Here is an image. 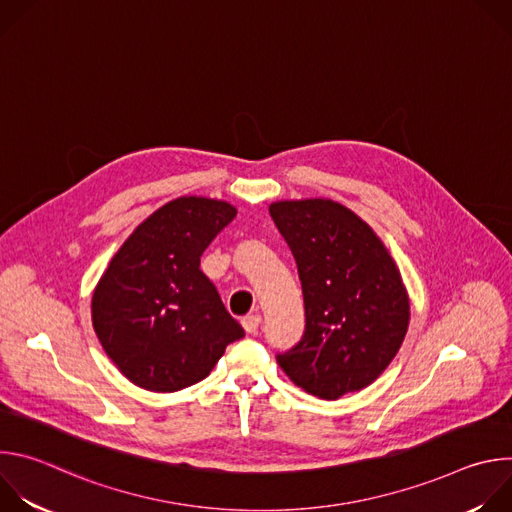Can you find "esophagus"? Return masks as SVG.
<instances>
[{"mask_svg":"<svg viewBox=\"0 0 512 512\" xmlns=\"http://www.w3.org/2000/svg\"><path fill=\"white\" fill-rule=\"evenodd\" d=\"M261 326V316L259 314H249L243 318V328L249 332V334H255Z\"/></svg>","mask_w":512,"mask_h":512,"instance_id":"obj_1","label":"esophagus"}]
</instances>
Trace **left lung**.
Wrapping results in <instances>:
<instances>
[{
    "label": "left lung",
    "mask_w": 512,
    "mask_h": 512,
    "mask_svg": "<svg viewBox=\"0 0 512 512\" xmlns=\"http://www.w3.org/2000/svg\"><path fill=\"white\" fill-rule=\"evenodd\" d=\"M298 263L306 330L277 364L306 393L334 401L369 387L395 358L409 326L401 273L375 231L328 200L269 206Z\"/></svg>",
    "instance_id": "left-lung-1"
}]
</instances>
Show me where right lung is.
<instances>
[{
    "label": "right lung",
    "instance_id": "obj_1",
    "mask_svg": "<svg viewBox=\"0 0 512 512\" xmlns=\"http://www.w3.org/2000/svg\"><path fill=\"white\" fill-rule=\"evenodd\" d=\"M237 208L182 196L129 235L93 294V328L115 367L137 387L172 393L214 369L245 330L227 312L200 257Z\"/></svg>",
    "mask_w": 512,
    "mask_h": 512
}]
</instances>
